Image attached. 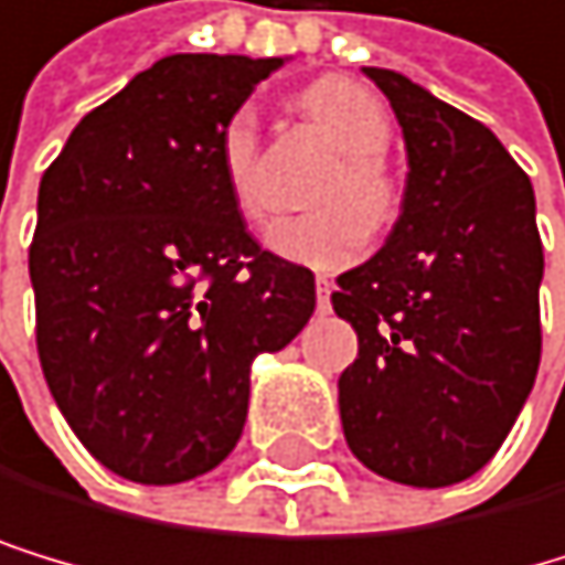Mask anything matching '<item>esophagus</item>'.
I'll return each instance as SVG.
<instances>
[{
    "label": "esophagus",
    "instance_id": "obj_1",
    "mask_svg": "<svg viewBox=\"0 0 565 565\" xmlns=\"http://www.w3.org/2000/svg\"><path fill=\"white\" fill-rule=\"evenodd\" d=\"M318 310H328L331 307V279L328 276H318Z\"/></svg>",
    "mask_w": 565,
    "mask_h": 565
}]
</instances>
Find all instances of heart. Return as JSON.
Masks as SVG:
<instances>
[{
  "instance_id": "heart-1",
  "label": "heart",
  "mask_w": 565,
  "mask_h": 565,
  "mask_svg": "<svg viewBox=\"0 0 565 565\" xmlns=\"http://www.w3.org/2000/svg\"><path fill=\"white\" fill-rule=\"evenodd\" d=\"M310 125L339 149L315 184L318 209L286 216L268 226V247L276 255L310 268H339L352 262L366 244V223L384 226L395 213V184L387 178L384 149L391 142L387 107L352 79H321L300 97ZM220 174L230 202L247 223L268 216V184L262 163L258 118L247 107L234 110L220 132Z\"/></svg>"
}]
</instances>
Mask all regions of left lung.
Here are the masks:
<instances>
[{"label": "left lung", "instance_id": "1", "mask_svg": "<svg viewBox=\"0 0 565 565\" xmlns=\"http://www.w3.org/2000/svg\"><path fill=\"white\" fill-rule=\"evenodd\" d=\"M402 125L408 178L387 244L339 276L360 356L339 377L349 450L423 489L497 455L542 360L535 191L503 142L391 68H363Z\"/></svg>", "mask_w": 565, "mask_h": 565}]
</instances>
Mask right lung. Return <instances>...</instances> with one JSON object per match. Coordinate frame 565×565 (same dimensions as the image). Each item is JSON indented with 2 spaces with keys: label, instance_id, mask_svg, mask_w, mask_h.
Returning a JSON list of instances; mask_svg holds the SVG:
<instances>
[{
  "label": "right lung",
  "instance_id": "right-lung-1",
  "mask_svg": "<svg viewBox=\"0 0 565 565\" xmlns=\"http://www.w3.org/2000/svg\"><path fill=\"white\" fill-rule=\"evenodd\" d=\"M282 58L167 55L44 170L30 282L38 356L104 468L174 486L237 447L250 360L315 315V271L247 234L220 132Z\"/></svg>",
  "mask_w": 565,
  "mask_h": 565
}]
</instances>
